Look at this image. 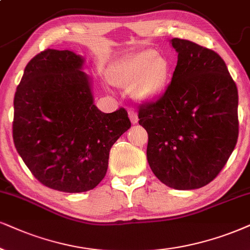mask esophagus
<instances>
[{"label":"esophagus","mask_w":250,"mask_h":250,"mask_svg":"<svg viewBox=\"0 0 250 250\" xmlns=\"http://www.w3.org/2000/svg\"><path fill=\"white\" fill-rule=\"evenodd\" d=\"M128 115H129V119H130V121H131L132 125H136V123L138 122L137 114H136V113L134 112V110H129Z\"/></svg>","instance_id":"34e87169"}]
</instances>
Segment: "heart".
<instances>
[{
	"instance_id": "b5f03b06",
	"label": "heart",
	"mask_w": 250,
	"mask_h": 250,
	"mask_svg": "<svg viewBox=\"0 0 250 250\" xmlns=\"http://www.w3.org/2000/svg\"><path fill=\"white\" fill-rule=\"evenodd\" d=\"M170 76L168 60L146 48L118 63L109 75V82L118 87H131V96L137 102L150 103L163 96Z\"/></svg>"
}]
</instances>
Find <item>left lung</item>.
Returning a JSON list of instances; mask_svg holds the SVG:
<instances>
[{
  "label": "left lung",
  "instance_id": "obj_1",
  "mask_svg": "<svg viewBox=\"0 0 250 250\" xmlns=\"http://www.w3.org/2000/svg\"><path fill=\"white\" fill-rule=\"evenodd\" d=\"M178 63L164 96L140 107L146 158L167 187L191 190L225 166L239 134L238 88L224 60L189 40H169Z\"/></svg>",
  "mask_w": 250,
  "mask_h": 250
}]
</instances>
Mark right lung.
<instances>
[{
  "mask_svg": "<svg viewBox=\"0 0 250 250\" xmlns=\"http://www.w3.org/2000/svg\"><path fill=\"white\" fill-rule=\"evenodd\" d=\"M85 59L47 49L25 67L14 99L12 137L34 178L46 187L83 192L105 178L109 150L130 128L125 108L94 105Z\"/></svg>",
  "mask_w": 250,
  "mask_h": 250,
  "instance_id": "1",
  "label": "right lung"
}]
</instances>
